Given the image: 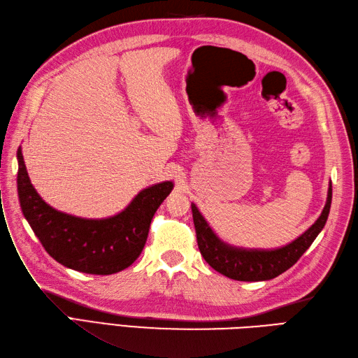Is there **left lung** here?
<instances>
[{
    "label": "left lung",
    "instance_id": "8db88e82",
    "mask_svg": "<svg viewBox=\"0 0 358 358\" xmlns=\"http://www.w3.org/2000/svg\"><path fill=\"white\" fill-rule=\"evenodd\" d=\"M330 205L331 182L329 184L326 205L315 223L308 227L301 236L292 241L290 244L271 250L230 245L222 238H218L193 202L192 213L199 251L213 269L236 281H268L290 269L310 247L327 222Z\"/></svg>",
    "mask_w": 358,
    "mask_h": 358
}]
</instances>
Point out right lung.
<instances>
[{
    "label": "right lung",
    "mask_w": 358,
    "mask_h": 358,
    "mask_svg": "<svg viewBox=\"0 0 358 358\" xmlns=\"http://www.w3.org/2000/svg\"><path fill=\"white\" fill-rule=\"evenodd\" d=\"M17 194L22 213L45 251L64 266L92 275L126 269L145 245L152 218L174 182L143 189L119 214L83 218L55 210L31 184L22 148L17 150Z\"/></svg>",
    "instance_id": "right-lung-1"
}]
</instances>
